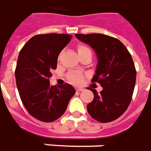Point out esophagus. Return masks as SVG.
I'll return each mask as SVG.
<instances>
[{
    "label": "esophagus",
    "mask_w": 151,
    "mask_h": 151,
    "mask_svg": "<svg viewBox=\"0 0 151 151\" xmlns=\"http://www.w3.org/2000/svg\"><path fill=\"white\" fill-rule=\"evenodd\" d=\"M83 88H76L77 92H81V91H83Z\"/></svg>",
    "instance_id": "obj_1"
}]
</instances>
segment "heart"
<instances>
[{
    "label": "heart",
    "instance_id": "heart-1",
    "mask_svg": "<svg viewBox=\"0 0 151 151\" xmlns=\"http://www.w3.org/2000/svg\"><path fill=\"white\" fill-rule=\"evenodd\" d=\"M77 50H78L79 55H82L83 53L86 52H91V50L88 47L84 46V45H79L77 47ZM67 79H68V80L70 83H73V84H80L82 82V80H83V75L80 73V72L72 71V72H70L67 76Z\"/></svg>",
    "mask_w": 151,
    "mask_h": 151
}]
</instances>
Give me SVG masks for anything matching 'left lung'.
Masks as SVG:
<instances>
[{
    "mask_svg": "<svg viewBox=\"0 0 151 151\" xmlns=\"http://www.w3.org/2000/svg\"><path fill=\"white\" fill-rule=\"evenodd\" d=\"M76 37L92 47L98 57L92 82L100 83L103 90L98 94L91 88L94 98L87 106L88 112L97 122H113L125 113L132 100L136 69L131 55L121 41L109 35L76 34Z\"/></svg>",
    "mask_w": 151,
    "mask_h": 151,
    "instance_id": "obj_1",
    "label": "left lung"
}]
</instances>
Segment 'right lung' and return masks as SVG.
<instances>
[{"label": "right lung", "instance_id": "obj_1", "mask_svg": "<svg viewBox=\"0 0 151 151\" xmlns=\"http://www.w3.org/2000/svg\"><path fill=\"white\" fill-rule=\"evenodd\" d=\"M71 38L67 34L37 35L19 53L15 78L20 98L28 113L41 122L59 118L76 93L69 83L50 85V71L56 69L59 53Z\"/></svg>", "mask_w": 151, "mask_h": 151}]
</instances>
